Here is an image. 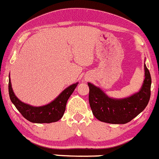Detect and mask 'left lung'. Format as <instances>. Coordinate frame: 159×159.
Segmentation results:
<instances>
[{
    "instance_id": "8db88e82",
    "label": "left lung",
    "mask_w": 159,
    "mask_h": 159,
    "mask_svg": "<svg viewBox=\"0 0 159 159\" xmlns=\"http://www.w3.org/2000/svg\"><path fill=\"white\" fill-rule=\"evenodd\" d=\"M144 80L139 92L123 99L111 98L102 89L88 83L89 102L93 114L100 121L109 124H126L142 112L151 97L152 78L144 64Z\"/></svg>"
}]
</instances>
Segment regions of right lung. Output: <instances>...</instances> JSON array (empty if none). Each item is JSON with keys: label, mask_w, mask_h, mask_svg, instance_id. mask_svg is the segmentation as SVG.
Instances as JSON below:
<instances>
[{"label": "right lung", "mask_w": 159, "mask_h": 159, "mask_svg": "<svg viewBox=\"0 0 159 159\" xmlns=\"http://www.w3.org/2000/svg\"><path fill=\"white\" fill-rule=\"evenodd\" d=\"M10 76V75H9ZM78 83L72 84L64 89L53 101L41 107H33L21 102L14 93L10 77L8 83V92L11 100L21 115L32 123H52L60 120L66 111L68 99L76 89Z\"/></svg>", "instance_id": "add662e5"}]
</instances>
